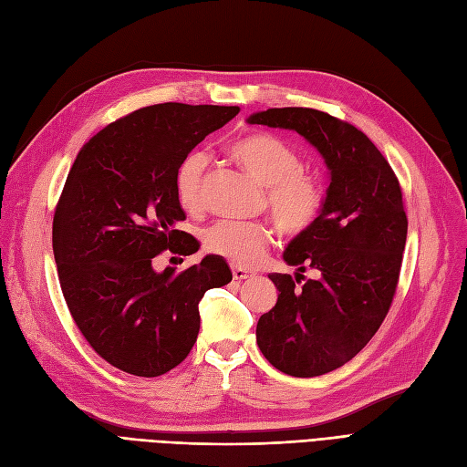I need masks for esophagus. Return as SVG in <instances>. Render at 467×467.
<instances>
[{
    "mask_svg": "<svg viewBox=\"0 0 467 467\" xmlns=\"http://www.w3.org/2000/svg\"><path fill=\"white\" fill-rule=\"evenodd\" d=\"M232 275H234V280L244 282V280H247V278L253 276V272H249V270H245V268H241V266H234V268H232Z\"/></svg>",
    "mask_w": 467,
    "mask_h": 467,
    "instance_id": "esophagus-1",
    "label": "esophagus"
}]
</instances>
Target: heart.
I'll use <instances>...</instances> for the list:
<instances>
[{
  "label": "heart",
  "mask_w": 467,
  "mask_h": 467,
  "mask_svg": "<svg viewBox=\"0 0 467 467\" xmlns=\"http://www.w3.org/2000/svg\"><path fill=\"white\" fill-rule=\"evenodd\" d=\"M232 156L265 185V206L282 232H307L325 204V187L315 173L301 168V156L285 140L253 133L232 144ZM208 164L204 152L187 154L175 170V195L185 211L202 204V178ZM202 244L222 259L239 266L259 263L272 244V230L261 222L220 220L202 232Z\"/></svg>",
  "instance_id": "obj_1"
}]
</instances>
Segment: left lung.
Listing matches in <instances>:
<instances>
[{"label":"left lung","mask_w":467,"mask_h":467,"mask_svg":"<svg viewBox=\"0 0 467 467\" xmlns=\"http://www.w3.org/2000/svg\"><path fill=\"white\" fill-rule=\"evenodd\" d=\"M247 123L299 133L328 170L323 211L284 251L296 280L268 275L278 301L256 323V344L278 371L325 375L356 358L390 309L408 235L401 189L371 139L325 111L270 108ZM307 267L317 276L297 286Z\"/></svg>","instance_id":"8db88e82"}]
</instances>
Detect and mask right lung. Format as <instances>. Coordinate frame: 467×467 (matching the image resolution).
<instances>
[{
	"label": "right lung",
	"instance_id": "add662e5",
	"mask_svg": "<svg viewBox=\"0 0 467 467\" xmlns=\"http://www.w3.org/2000/svg\"><path fill=\"white\" fill-rule=\"evenodd\" d=\"M237 114V106H147L104 127L75 158L52 232L61 292L92 349L125 373L178 367L197 342L204 292L232 282L218 254L183 272H156L152 261L166 249L199 251L175 230L185 220L175 170Z\"/></svg>",
	"mask_w": 467,
	"mask_h": 467
}]
</instances>
